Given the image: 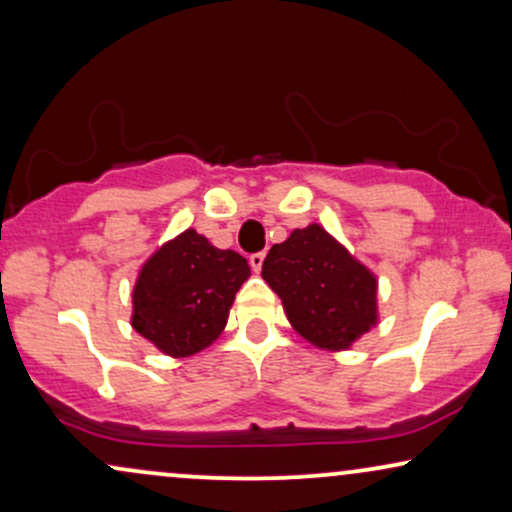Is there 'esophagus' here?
<instances>
[{
  "label": "esophagus",
  "instance_id": "34e87169",
  "mask_svg": "<svg viewBox=\"0 0 512 512\" xmlns=\"http://www.w3.org/2000/svg\"><path fill=\"white\" fill-rule=\"evenodd\" d=\"M262 264H264V252H255V255H250V267H252V271H257V274H260Z\"/></svg>",
  "mask_w": 512,
  "mask_h": 512
}]
</instances>
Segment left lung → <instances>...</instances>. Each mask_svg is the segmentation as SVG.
Segmentation results:
<instances>
[{
    "label": "left lung",
    "instance_id": "left-lung-1",
    "mask_svg": "<svg viewBox=\"0 0 512 512\" xmlns=\"http://www.w3.org/2000/svg\"><path fill=\"white\" fill-rule=\"evenodd\" d=\"M262 278L295 333L316 349L345 352L380 323L375 271L316 222L271 245Z\"/></svg>",
    "mask_w": 512,
    "mask_h": 512
}]
</instances>
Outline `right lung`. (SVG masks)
Instances as JSON below:
<instances>
[{
  "instance_id": "1",
  "label": "right lung",
  "mask_w": 512,
  "mask_h": 512,
  "mask_svg": "<svg viewBox=\"0 0 512 512\" xmlns=\"http://www.w3.org/2000/svg\"><path fill=\"white\" fill-rule=\"evenodd\" d=\"M248 278L245 257L186 229L139 267L129 321L165 357H193L222 335L238 288Z\"/></svg>"
}]
</instances>
